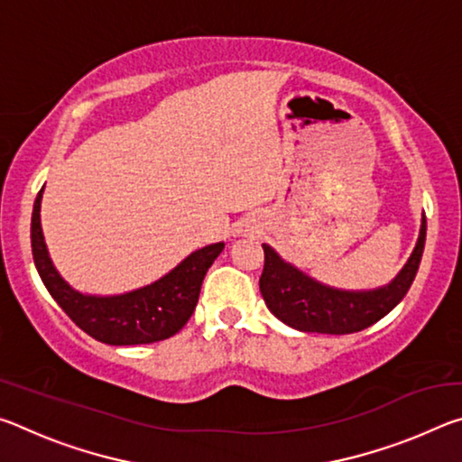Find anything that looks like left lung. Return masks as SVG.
<instances>
[{
	"mask_svg": "<svg viewBox=\"0 0 462 462\" xmlns=\"http://www.w3.org/2000/svg\"><path fill=\"white\" fill-rule=\"evenodd\" d=\"M424 242L426 217H421L420 238L410 261L389 285L373 291H342L318 283L285 263L269 245H263L264 269L259 279L263 300L281 322L295 330L318 334L361 332L387 316L408 293L416 279Z\"/></svg>",
	"mask_w": 462,
	"mask_h": 462,
	"instance_id": "left-lung-1",
	"label": "left lung"
}]
</instances>
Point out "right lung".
I'll list each match as a JSON object with an SVG mask.
<instances>
[{"instance_id": "right-lung-1", "label": "right lung", "mask_w": 462, "mask_h": 462, "mask_svg": "<svg viewBox=\"0 0 462 462\" xmlns=\"http://www.w3.org/2000/svg\"><path fill=\"white\" fill-rule=\"evenodd\" d=\"M42 191L44 187L36 195L30 226L32 256L38 275L62 311L91 338L112 346L159 342L181 330L198 306L203 277L224 250V242L195 250L165 277L136 291L83 295L59 275L46 250L41 226Z\"/></svg>"}]
</instances>
